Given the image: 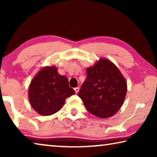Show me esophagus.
I'll list each match as a JSON object with an SVG mask.
<instances>
[{
    "label": "esophagus",
    "mask_w": 157,
    "mask_h": 157,
    "mask_svg": "<svg viewBox=\"0 0 157 157\" xmlns=\"http://www.w3.org/2000/svg\"><path fill=\"white\" fill-rule=\"evenodd\" d=\"M79 86L76 87V88L74 89V90H75V91L76 94H78V93L79 92Z\"/></svg>",
    "instance_id": "34e87169"
}]
</instances>
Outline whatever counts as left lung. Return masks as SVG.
<instances>
[{
  "label": "left lung",
  "instance_id": "8db88e82",
  "mask_svg": "<svg viewBox=\"0 0 157 157\" xmlns=\"http://www.w3.org/2000/svg\"><path fill=\"white\" fill-rule=\"evenodd\" d=\"M86 72V79L78 94L85 107L101 118L113 116L125 98V79L112 62L103 58L87 68Z\"/></svg>",
  "mask_w": 157,
  "mask_h": 157
}]
</instances>
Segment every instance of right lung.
Returning a JSON list of instances; mask_svg holds the SVG:
<instances>
[{
	"label": "right lung",
	"instance_id": "right-lung-1",
	"mask_svg": "<svg viewBox=\"0 0 157 157\" xmlns=\"http://www.w3.org/2000/svg\"><path fill=\"white\" fill-rule=\"evenodd\" d=\"M65 75H60L55 66L42 68L32 80L28 90L30 105L37 113L50 116L62 107L68 97L75 94Z\"/></svg>",
	"mask_w": 157,
	"mask_h": 157
}]
</instances>
